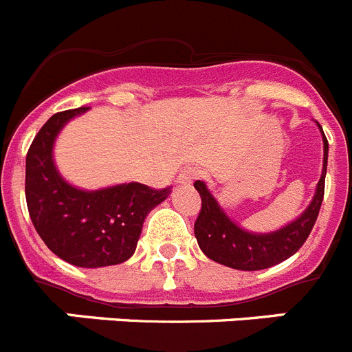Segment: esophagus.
Masks as SVG:
<instances>
[{
	"label": "esophagus",
	"mask_w": 352,
	"mask_h": 352,
	"mask_svg": "<svg viewBox=\"0 0 352 352\" xmlns=\"http://www.w3.org/2000/svg\"><path fill=\"white\" fill-rule=\"evenodd\" d=\"M195 178H197V169H195V167H185V169L178 174L176 182H178L179 185H192V182H194Z\"/></svg>",
	"instance_id": "34e87169"
}]
</instances>
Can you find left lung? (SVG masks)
Segmentation results:
<instances>
[{"label":"left lung","instance_id":"left-lung-1","mask_svg":"<svg viewBox=\"0 0 352 352\" xmlns=\"http://www.w3.org/2000/svg\"><path fill=\"white\" fill-rule=\"evenodd\" d=\"M319 129L322 132L321 125ZM322 142H324V166L312 203L300 219L276 232L252 234L243 231L232 220L227 219V214L220 210L219 203L210 194L206 185L203 182H195V190L201 195V211L195 220L194 232L201 250L214 263L243 272L270 268L296 254L309 238L324 197V178L326 166H328V139L324 132H322Z\"/></svg>","mask_w":352,"mask_h":352}]
</instances>
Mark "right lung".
Segmentation results:
<instances>
[{
    "label": "right lung",
    "instance_id": "add662e5",
    "mask_svg": "<svg viewBox=\"0 0 352 352\" xmlns=\"http://www.w3.org/2000/svg\"><path fill=\"white\" fill-rule=\"evenodd\" d=\"M88 107L56 113L26 155V204L36 232L58 257L80 268L125 263L138 247L146 214L169 195L141 183L86 192L68 185L52 162L63 125Z\"/></svg>",
    "mask_w": 352,
    "mask_h": 352
}]
</instances>
